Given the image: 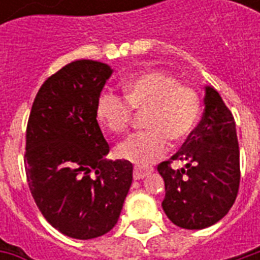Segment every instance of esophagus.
Here are the masks:
<instances>
[{"label": "esophagus", "instance_id": "34e87169", "mask_svg": "<svg viewBox=\"0 0 260 260\" xmlns=\"http://www.w3.org/2000/svg\"><path fill=\"white\" fill-rule=\"evenodd\" d=\"M152 173V170L142 169V167H135L134 169V180H143L145 177Z\"/></svg>", "mask_w": 260, "mask_h": 260}]
</instances>
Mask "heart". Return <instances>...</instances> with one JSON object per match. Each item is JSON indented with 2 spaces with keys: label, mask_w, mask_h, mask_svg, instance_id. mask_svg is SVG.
Wrapping results in <instances>:
<instances>
[{
  "label": "heart",
  "mask_w": 260,
  "mask_h": 260,
  "mask_svg": "<svg viewBox=\"0 0 260 260\" xmlns=\"http://www.w3.org/2000/svg\"><path fill=\"white\" fill-rule=\"evenodd\" d=\"M143 114L146 129L131 135L117 154L132 163H153L163 156L169 139L182 142L191 135L201 114V99L191 86L181 85L161 71H145L125 80L124 97L104 90L97 97L96 117L111 134L119 135Z\"/></svg>",
  "instance_id": "1"
}]
</instances>
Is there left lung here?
Instances as JSON below:
<instances>
[{"instance_id":"obj_1","label":"left lung","mask_w":260,"mask_h":260,"mask_svg":"<svg viewBox=\"0 0 260 260\" xmlns=\"http://www.w3.org/2000/svg\"><path fill=\"white\" fill-rule=\"evenodd\" d=\"M186 167L174 170L171 163ZM166 185L163 210L181 229L210 227L229 213L240 188V147L233 114L206 86L205 113L173 157L157 166Z\"/></svg>"}]
</instances>
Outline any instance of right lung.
Listing matches in <instances>:
<instances>
[{
	"instance_id": "1",
	"label": "right lung",
	"mask_w": 260,
	"mask_h": 260,
	"mask_svg": "<svg viewBox=\"0 0 260 260\" xmlns=\"http://www.w3.org/2000/svg\"><path fill=\"white\" fill-rule=\"evenodd\" d=\"M113 71L79 59L46 79L26 128L25 170L44 218L76 240L104 235L117 224L131 184L132 163L106 160L107 141L96 102Z\"/></svg>"
}]
</instances>
